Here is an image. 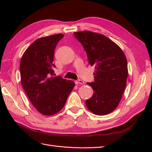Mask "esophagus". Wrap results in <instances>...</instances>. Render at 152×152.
<instances>
[{
  "instance_id": "obj_1",
  "label": "esophagus",
  "mask_w": 152,
  "mask_h": 152,
  "mask_svg": "<svg viewBox=\"0 0 152 152\" xmlns=\"http://www.w3.org/2000/svg\"><path fill=\"white\" fill-rule=\"evenodd\" d=\"M75 83H76V84H80V85H83V84H84V82H83V80H76V81L75 82Z\"/></svg>"
}]
</instances>
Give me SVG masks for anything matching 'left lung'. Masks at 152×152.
<instances>
[{
    "mask_svg": "<svg viewBox=\"0 0 152 152\" xmlns=\"http://www.w3.org/2000/svg\"><path fill=\"white\" fill-rule=\"evenodd\" d=\"M86 51L89 64L95 66L93 89L86 101L89 110L99 115L108 114L117 108L125 91L128 76L127 61L124 51L101 34L85 31L74 33Z\"/></svg>",
    "mask_w": 152,
    "mask_h": 152,
    "instance_id": "obj_1",
    "label": "left lung"
}]
</instances>
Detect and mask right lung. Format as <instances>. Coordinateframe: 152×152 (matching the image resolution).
<instances>
[{
	"label": "right lung",
	"mask_w": 152,
	"mask_h": 152,
	"mask_svg": "<svg viewBox=\"0 0 152 152\" xmlns=\"http://www.w3.org/2000/svg\"><path fill=\"white\" fill-rule=\"evenodd\" d=\"M63 34L42 37L23 54L19 70L23 88L40 114L51 115L61 110L75 83L53 76L54 51Z\"/></svg>",
	"instance_id": "right-lung-1"
}]
</instances>
